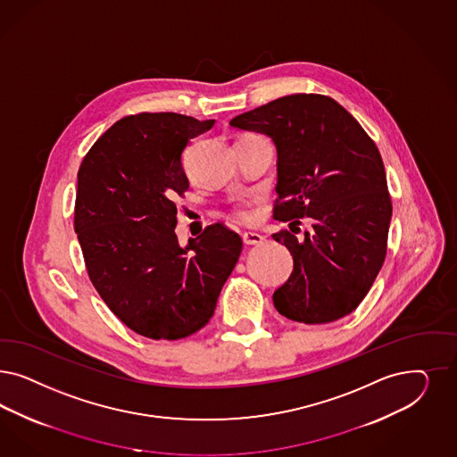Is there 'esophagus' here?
I'll list each match as a JSON object with an SVG mask.
<instances>
[{"label": "esophagus", "instance_id": "obj_1", "mask_svg": "<svg viewBox=\"0 0 457 457\" xmlns=\"http://www.w3.org/2000/svg\"><path fill=\"white\" fill-rule=\"evenodd\" d=\"M242 240L245 245H259V244H262L264 237L257 232H245V234H242Z\"/></svg>", "mask_w": 457, "mask_h": 457}]
</instances>
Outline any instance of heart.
Wrapping results in <instances>:
<instances>
[{
	"mask_svg": "<svg viewBox=\"0 0 457 457\" xmlns=\"http://www.w3.org/2000/svg\"><path fill=\"white\" fill-rule=\"evenodd\" d=\"M237 217H238L240 220H251L252 212L251 210H247V208H240V210L237 212Z\"/></svg>",
	"mask_w": 457,
	"mask_h": 457,
	"instance_id": "obj_1",
	"label": "heart"
}]
</instances>
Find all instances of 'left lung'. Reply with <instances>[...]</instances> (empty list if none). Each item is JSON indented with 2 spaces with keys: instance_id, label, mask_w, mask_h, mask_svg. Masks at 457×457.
Instances as JSON below:
<instances>
[{
  "instance_id": "obj_1",
  "label": "left lung",
  "mask_w": 457,
  "mask_h": 457,
  "mask_svg": "<svg viewBox=\"0 0 457 457\" xmlns=\"http://www.w3.org/2000/svg\"><path fill=\"white\" fill-rule=\"evenodd\" d=\"M232 128L269 136L278 149V220L299 225L303 238L274 234L295 269L272 295L287 320L337 321L358 308L382 269L392 202L378 147L337 101L293 94L244 112ZM299 230V228H297Z\"/></svg>"
}]
</instances>
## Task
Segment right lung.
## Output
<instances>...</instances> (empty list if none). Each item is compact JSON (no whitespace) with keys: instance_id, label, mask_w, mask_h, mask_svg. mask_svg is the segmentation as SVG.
Listing matches in <instances>:
<instances>
[{"instance_id":"1","label":"right lung","mask_w":457,"mask_h":457,"mask_svg":"<svg viewBox=\"0 0 457 457\" xmlns=\"http://www.w3.org/2000/svg\"><path fill=\"white\" fill-rule=\"evenodd\" d=\"M175 112L120 119L80 164L75 232L88 278L122 323L151 339L204 328L236 267L242 238L221 223L179 245L177 196L188 190L183 149L212 129Z\"/></svg>"}]
</instances>
